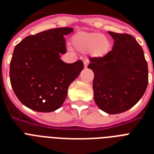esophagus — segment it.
<instances>
[{"label": "esophagus", "instance_id": "esophagus-1", "mask_svg": "<svg viewBox=\"0 0 154 154\" xmlns=\"http://www.w3.org/2000/svg\"><path fill=\"white\" fill-rule=\"evenodd\" d=\"M89 65V60H84V65H85V68H86Z\"/></svg>", "mask_w": 154, "mask_h": 154}]
</instances>
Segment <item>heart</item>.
I'll use <instances>...</instances> for the list:
<instances>
[{
    "mask_svg": "<svg viewBox=\"0 0 154 154\" xmlns=\"http://www.w3.org/2000/svg\"><path fill=\"white\" fill-rule=\"evenodd\" d=\"M72 45L81 52L89 51L94 57H102L110 49V42L107 37L97 32H80L73 36Z\"/></svg>",
    "mask_w": 154,
    "mask_h": 154,
    "instance_id": "1",
    "label": "heart"
}]
</instances>
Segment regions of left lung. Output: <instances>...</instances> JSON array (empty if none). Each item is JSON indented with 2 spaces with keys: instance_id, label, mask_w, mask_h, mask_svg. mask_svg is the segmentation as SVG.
<instances>
[{
  "instance_id": "obj_1",
  "label": "left lung",
  "mask_w": 154,
  "mask_h": 154,
  "mask_svg": "<svg viewBox=\"0 0 154 154\" xmlns=\"http://www.w3.org/2000/svg\"><path fill=\"white\" fill-rule=\"evenodd\" d=\"M114 40L111 51L89 58L94 73V101L109 114L121 113L138 102L148 85V65L143 49L132 35L109 32Z\"/></svg>"
}]
</instances>
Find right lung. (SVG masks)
<instances>
[{
	"label": "right lung",
	"mask_w": 154,
	"mask_h": 154,
	"mask_svg": "<svg viewBox=\"0 0 154 154\" xmlns=\"http://www.w3.org/2000/svg\"><path fill=\"white\" fill-rule=\"evenodd\" d=\"M72 28H57L30 35L16 45L9 77L19 101L37 112L55 111L62 105L68 88L84 65L79 60L68 64L60 60L66 53L65 35Z\"/></svg>",
	"instance_id": "obj_1"
}]
</instances>
